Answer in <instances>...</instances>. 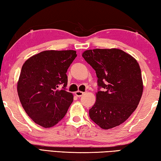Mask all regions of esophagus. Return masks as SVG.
Returning <instances> with one entry per match:
<instances>
[{
    "label": "esophagus",
    "instance_id": "34e87169",
    "mask_svg": "<svg viewBox=\"0 0 161 161\" xmlns=\"http://www.w3.org/2000/svg\"><path fill=\"white\" fill-rule=\"evenodd\" d=\"M75 93V95L77 96V97H81V96H82L84 93L81 92V91H77V92H76Z\"/></svg>",
    "mask_w": 161,
    "mask_h": 161
}]
</instances>
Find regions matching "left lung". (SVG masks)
<instances>
[{
    "label": "left lung",
    "instance_id": "1",
    "mask_svg": "<svg viewBox=\"0 0 161 161\" xmlns=\"http://www.w3.org/2000/svg\"><path fill=\"white\" fill-rule=\"evenodd\" d=\"M82 57L94 69L98 86L89 117L103 130L123 123L136 110L144 85L139 63L118 48H96L84 51Z\"/></svg>",
    "mask_w": 161,
    "mask_h": 161
}]
</instances>
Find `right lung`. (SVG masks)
<instances>
[{"label": "right lung", "instance_id": "obj_1", "mask_svg": "<svg viewBox=\"0 0 161 161\" xmlns=\"http://www.w3.org/2000/svg\"><path fill=\"white\" fill-rule=\"evenodd\" d=\"M77 55L73 50L44 51L23 64L17 93L23 108L36 124L53 127L68 112L73 95L65 91L66 73Z\"/></svg>", "mask_w": 161, "mask_h": 161}]
</instances>
